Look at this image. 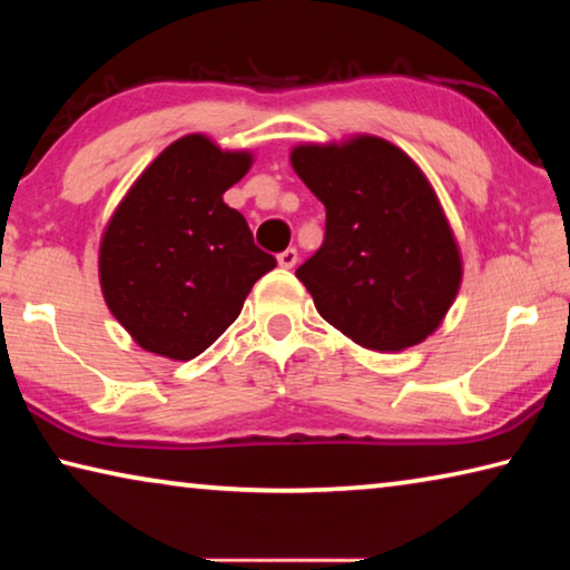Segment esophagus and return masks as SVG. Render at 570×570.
I'll list each match as a JSON object with an SVG mask.
<instances>
[{"label":"esophagus","mask_w":570,"mask_h":570,"mask_svg":"<svg viewBox=\"0 0 570 570\" xmlns=\"http://www.w3.org/2000/svg\"><path fill=\"white\" fill-rule=\"evenodd\" d=\"M276 262H278V266H282V268H294V266H296V262H298L296 248H286V250H282V254L276 256Z\"/></svg>","instance_id":"1"}]
</instances>
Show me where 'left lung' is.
Wrapping results in <instances>:
<instances>
[{"label":"left lung","mask_w":570,"mask_h":570,"mask_svg":"<svg viewBox=\"0 0 570 570\" xmlns=\"http://www.w3.org/2000/svg\"><path fill=\"white\" fill-rule=\"evenodd\" d=\"M292 166L326 208L324 244L296 268L316 312L352 342L402 352L438 330L462 282L430 180L374 135L298 146Z\"/></svg>","instance_id":"1"}]
</instances>
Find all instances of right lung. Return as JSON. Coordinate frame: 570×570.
<instances>
[{
  "mask_svg": "<svg viewBox=\"0 0 570 570\" xmlns=\"http://www.w3.org/2000/svg\"><path fill=\"white\" fill-rule=\"evenodd\" d=\"M250 153L186 135L160 153L120 200L100 244L102 296L142 350L193 360L230 324L276 258L254 244L224 193Z\"/></svg>",
  "mask_w": 570,
  "mask_h": 570,
  "instance_id": "add662e5",
  "label": "right lung"
}]
</instances>
